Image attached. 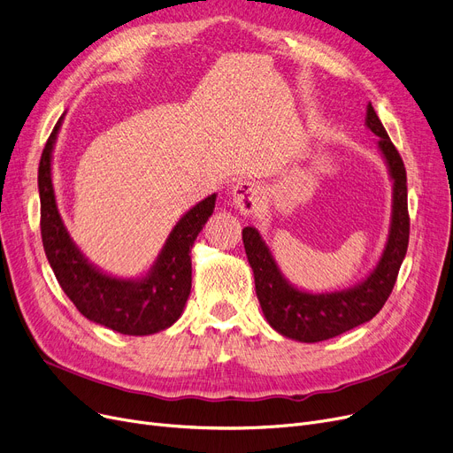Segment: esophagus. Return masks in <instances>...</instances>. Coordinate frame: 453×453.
I'll return each mask as SVG.
<instances>
[{
  "label": "esophagus",
  "instance_id": "esophagus-1",
  "mask_svg": "<svg viewBox=\"0 0 453 453\" xmlns=\"http://www.w3.org/2000/svg\"><path fill=\"white\" fill-rule=\"evenodd\" d=\"M233 205L244 214H253L258 209V185L248 180L236 181L231 187Z\"/></svg>",
  "mask_w": 453,
  "mask_h": 453
}]
</instances>
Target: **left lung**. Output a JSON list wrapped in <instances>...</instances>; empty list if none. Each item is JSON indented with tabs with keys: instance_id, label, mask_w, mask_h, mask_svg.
<instances>
[{
	"instance_id": "obj_1",
	"label": "left lung",
	"mask_w": 453,
	"mask_h": 453,
	"mask_svg": "<svg viewBox=\"0 0 453 453\" xmlns=\"http://www.w3.org/2000/svg\"><path fill=\"white\" fill-rule=\"evenodd\" d=\"M365 127L378 137L376 147L386 161L393 181L388 241L376 266L365 279L350 288L334 292L314 294L301 290L284 277L258 229L251 226L242 229L244 250L253 270L260 308L270 326L280 336L301 343H318L336 338L354 326L371 321L382 311L395 287L410 242L406 169L371 103L367 104Z\"/></svg>"
}]
</instances>
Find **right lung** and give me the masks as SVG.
I'll return each instance as SVG.
<instances>
[{
	"label": "right lung",
	"instance_id": "add662e5",
	"mask_svg": "<svg viewBox=\"0 0 453 453\" xmlns=\"http://www.w3.org/2000/svg\"><path fill=\"white\" fill-rule=\"evenodd\" d=\"M65 115V113H64ZM58 119L38 166L40 227L47 260L64 294L89 321L127 336H149L173 326L190 294V248L214 211L217 195L190 207L176 222L152 263L135 279L115 277L89 263L60 217L53 187V150L64 121Z\"/></svg>",
	"mask_w": 453,
	"mask_h": 453
}]
</instances>
